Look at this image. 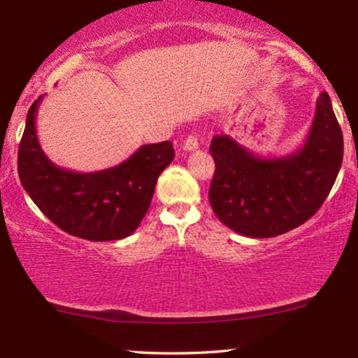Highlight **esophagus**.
<instances>
[{"mask_svg":"<svg viewBox=\"0 0 358 358\" xmlns=\"http://www.w3.org/2000/svg\"><path fill=\"white\" fill-rule=\"evenodd\" d=\"M182 148H183L185 151H195L196 148H199V139H196L195 136H188V138L183 141Z\"/></svg>","mask_w":358,"mask_h":358,"instance_id":"obj_1","label":"esophagus"}]
</instances>
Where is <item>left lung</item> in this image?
<instances>
[{"instance_id": "8db88e82", "label": "left lung", "mask_w": 358, "mask_h": 358, "mask_svg": "<svg viewBox=\"0 0 358 358\" xmlns=\"http://www.w3.org/2000/svg\"><path fill=\"white\" fill-rule=\"evenodd\" d=\"M210 153L213 213L241 236L268 239L299 227L322 207L342 166L343 136L330 96L322 92L294 153L259 156L225 134L212 139Z\"/></svg>"}]
</instances>
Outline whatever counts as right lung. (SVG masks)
I'll return each instance as SVG.
<instances>
[{
    "mask_svg": "<svg viewBox=\"0 0 358 358\" xmlns=\"http://www.w3.org/2000/svg\"><path fill=\"white\" fill-rule=\"evenodd\" d=\"M42 99L40 96L28 109L18 148V176L24 192L71 236L94 242L131 236L150 208L158 176L173 162V145H143L126 162L92 173L60 168L43 153L36 136Z\"/></svg>",
    "mask_w": 358,
    "mask_h": 358,
    "instance_id": "obj_1",
    "label": "right lung"
}]
</instances>
